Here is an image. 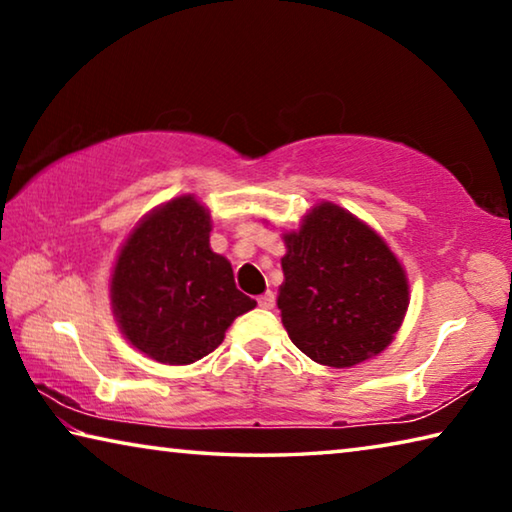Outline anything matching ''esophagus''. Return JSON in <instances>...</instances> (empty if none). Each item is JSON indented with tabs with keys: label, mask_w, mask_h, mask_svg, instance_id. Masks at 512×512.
I'll list each match as a JSON object with an SVG mask.
<instances>
[{
	"label": "esophagus",
	"mask_w": 512,
	"mask_h": 512,
	"mask_svg": "<svg viewBox=\"0 0 512 512\" xmlns=\"http://www.w3.org/2000/svg\"><path fill=\"white\" fill-rule=\"evenodd\" d=\"M257 305L262 309H273L275 307V293L273 291H266L262 296L257 298Z\"/></svg>",
	"instance_id": "esophagus-1"
}]
</instances>
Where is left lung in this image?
Wrapping results in <instances>:
<instances>
[{"mask_svg": "<svg viewBox=\"0 0 512 512\" xmlns=\"http://www.w3.org/2000/svg\"><path fill=\"white\" fill-rule=\"evenodd\" d=\"M282 239L277 309L293 345L329 368L384 352L409 309V280L386 241L334 203H318Z\"/></svg>", "mask_w": 512, "mask_h": 512, "instance_id": "1", "label": "left lung"}]
</instances>
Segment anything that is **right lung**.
I'll use <instances>...</instances> for the list:
<instances>
[{"label": "right lung", "instance_id": "add662e5", "mask_svg": "<svg viewBox=\"0 0 512 512\" xmlns=\"http://www.w3.org/2000/svg\"><path fill=\"white\" fill-rule=\"evenodd\" d=\"M210 212L192 194L155 207L121 246L110 302L121 334L153 361L187 366L219 348L257 302L210 248Z\"/></svg>", "mask_w": 512, "mask_h": 512}]
</instances>
